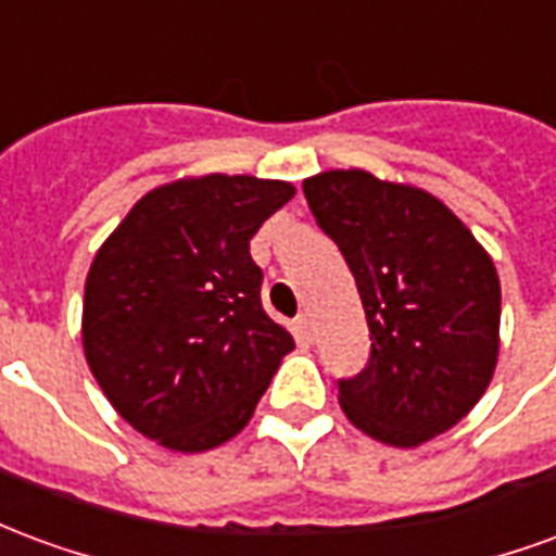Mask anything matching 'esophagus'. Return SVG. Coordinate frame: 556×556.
Returning <instances> with one entry per match:
<instances>
[{
  "label": "esophagus",
  "instance_id": "1",
  "mask_svg": "<svg viewBox=\"0 0 556 556\" xmlns=\"http://www.w3.org/2000/svg\"><path fill=\"white\" fill-rule=\"evenodd\" d=\"M294 330H298V339H301V342H306V345H309V342H315L313 318H309V315H306V313L294 318Z\"/></svg>",
  "mask_w": 556,
  "mask_h": 556
}]
</instances>
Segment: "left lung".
I'll return each instance as SVG.
<instances>
[{"instance_id": "obj_1", "label": "left lung", "mask_w": 556, "mask_h": 556, "mask_svg": "<svg viewBox=\"0 0 556 556\" xmlns=\"http://www.w3.org/2000/svg\"><path fill=\"white\" fill-rule=\"evenodd\" d=\"M303 195L349 262L372 339L366 369L339 378L342 410L393 446L455 426L497 363L501 279L489 253L431 193L363 169L306 178Z\"/></svg>"}]
</instances>
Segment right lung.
Returning <instances> with one entry per match:
<instances>
[{
	"label": "right lung",
	"instance_id": "obj_1",
	"mask_svg": "<svg viewBox=\"0 0 556 556\" xmlns=\"http://www.w3.org/2000/svg\"><path fill=\"white\" fill-rule=\"evenodd\" d=\"M294 187L205 175L142 195L86 279L83 345L113 408L151 441L202 453L235 438L294 349L262 306L250 241Z\"/></svg>",
	"mask_w": 556,
	"mask_h": 556
}]
</instances>
